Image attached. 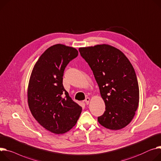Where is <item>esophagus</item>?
Returning a JSON list of instances; mask_svg holds the SVG:
<instances>
[{"instance_id":"esophagus-1","label":"esophagus","mask_w":161,"mask_h":161,"mask_svg":"<svg viewBox=\"0 0 161 161\" xmlns=\"http://www.w3.org/2000/svg\"><path fill=\"white\" fill-rule=\"evenodd\" d=\"M90 98L89 97H87V98H86V99L84 100V102L86 104H88L89 102H90Z\"/></svg>"}]
</instances>
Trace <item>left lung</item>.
Wrapping results in <instances>:
<instances>
[{
    "label": "left lung",
    "mask_w": 161,
    "mask_h": 161,
    "mask_svg": "<svg viewBox=\"0 0 161 161\" xmlns=\"http://www.w3.org/2000/svg\"><path fill=\"white\" fill-rule=\"evenodd\" d=\"M81 57L91 68L105 103L98 117L104 127L117 130L133 119L139 102V84L134 68L119 49L107 44L80 47Z\"/></svg>",
    "instance_id": "8db88e82"
}]
</instances>
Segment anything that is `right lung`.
Here are the masks:
<instances>
[{
	"mask_svg": "<svg viewBox=\"0 0 161 161\" xmlns=\"http://www.w3.org/2000/svg\"><path fill=\"white\" fill-rule=\"evenodd\" d=\"M78 55L75 48L55 44L41 55L32 70L28 103L33 117L47 130L64 133L76 125L82 107L73 101L63 80L68 63Z\"/></svg>",
	"mask_w": 161,
	"mask_h": 161,
	"instance_id": "1",
	"label": "right lung"
}]
</instances>
